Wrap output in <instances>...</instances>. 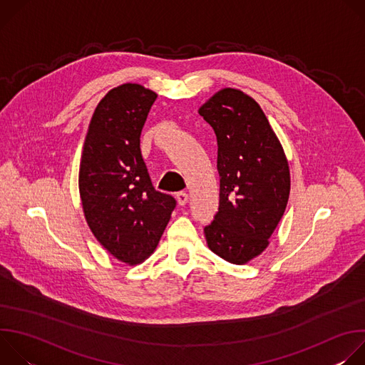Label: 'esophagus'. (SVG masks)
I'll use <instances>...</instances> for the list:
<instances>
[{
	"mask_svg": "<svg viewBox=\"0 0 365 365\" xmlns=\"http://www.w3.org/2000/svg\"><path fill=\"white\" fill-rule=\"evenodd\" d=\"M187 193L186 192H178L176 193V200H178V203L180 205V206H183V205H186L187 203Z\"/></svg>",
	"mask_w": 365,
	"mask_h": 365,
	"instance_id": "obj_1",
	"label": "esophagus"
}]
</instances>
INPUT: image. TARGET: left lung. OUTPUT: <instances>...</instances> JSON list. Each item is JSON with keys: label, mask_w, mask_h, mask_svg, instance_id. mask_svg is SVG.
Wrapping results in <instances>:
<instances>
[{"label": "left lung", "mask_w": 365, "mask_h": 365, "mask_svg": "<svg viewBox=\"0 0 365 365\" xmlns=\"http://www.w3.org/2000/svg\"><path fill=\"white\" fill-rule=\"evenodd\" d=\"M199 114L218 141L220 207L205 227L206 244L232 264H247L269 247L290 193L284 150L255 99L224 88Z\"/></svg>", "instance_id": "1"}]
</instances>
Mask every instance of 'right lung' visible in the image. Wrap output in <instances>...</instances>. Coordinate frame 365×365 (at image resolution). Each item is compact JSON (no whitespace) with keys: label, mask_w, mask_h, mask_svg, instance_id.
I'll return each mask as SVG.
<instances>
[{"label":"right lung","mask_w":365,"mask_h":365,"mask_svg":"<svg viewBox=\"0 0 365 365\" xmlns=\"http://www.w3.org/2000/svg\"><path fill=\"white\" fill-rule=\"evenodd\" d=\"M158 93L138 83L111 89L96 106L79 165L88 227L120 262L135 266L158 247L176 206L158 192L140 150V135Z\"/></svg>","instance_id":"right-lung-1"}]
</instances>
